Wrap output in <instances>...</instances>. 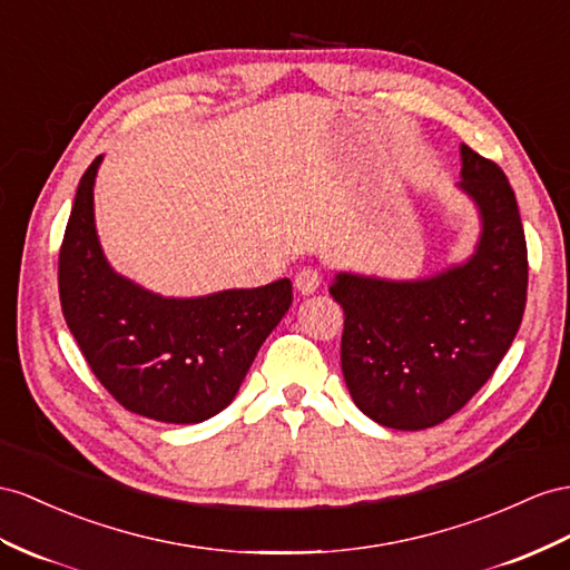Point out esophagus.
<instances>
[{
  "mask_svg": "<svg viewBox=\"0 0 570 570\" xmlns=\"http://www.w3.org/2000/svg\"><path fill=\"white\" fill-rule=\"evenodd\" d=\"M320 272L315 269V267H303L298 274H296V279H294V284H296V288L301 291L303 296H311V294H315V291L320 288Z\"/></svg>",
  "mask_w": 570,
  "mask_h": 570,
  "instance_id": "34e87169",
  "label": "esophagus"
}]
</instances>
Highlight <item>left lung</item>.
Wrapping results in <instances>:
<instances>
[{"instance_id": "8db88e82", "label": "left lung", "mask_w": 570, "mask_h": 570, "mask_svg": "<svg viewBox=\"0 0 570 570\" xmlns=\"http://www.w3.org/2000/svg\"><path fill=\"white\" fill-rule=\"evenodd\" d=\"M460 187L481 214L476 253L421 282L337 274L342 373L381 426L421 431L460 412L513 344L528 303V243L499 164L462 144Z\"/></svg>"}]
</instances>
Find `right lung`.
Wrapping results in <instances>:
<instances>
[{
	"mask_svg": "<svg viewBox=\"0 0 570 570\" xmlns=\"http://www.w3.org/2000/svg\"><path fill=\"white\" fill-rule=\"evenodd\" d=\"M81 175L60 247V303L89 368L125 410L199 424L233 402L294 301L288 279L202 298H160L115 274L98 245L94 180Z\"/></svg>",
	"mask_w": 570,
	"mask_h": 570,
	"instance_id": "obj_1",
	"label": "right lung"
}]
</instances>
